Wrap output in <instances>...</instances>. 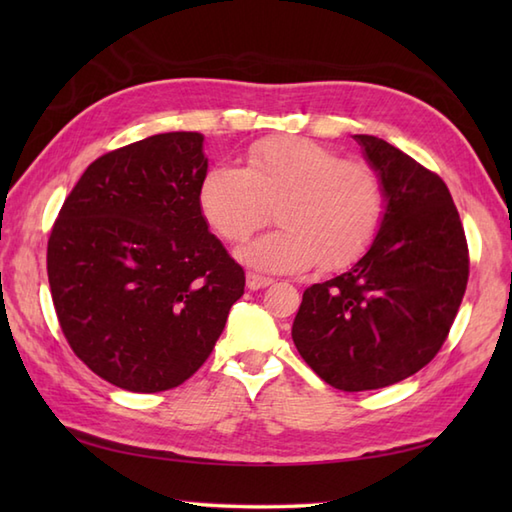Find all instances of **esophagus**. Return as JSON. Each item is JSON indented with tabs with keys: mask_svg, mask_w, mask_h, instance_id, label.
<instances>
[{
	"mask_svg": "<svg viewBox=\"0 0 512 512\" xmlns=\"http://www.w3.org/2000/svg\"><path fill=\"white\" fill-rule=\"evenodd\" d=\"M270 284H273V279H270V277L257 275V273H248V275H246V286H248L250 290H262V288H266V286H270Z\"/></svg>",
	"mask_w": 512,
	"mask_h": 512,
	"instance_id": "34e87169",
	"label": "esophagus"
}]
</instances>
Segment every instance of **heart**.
Returning <instances> with one entry per match:
<instances>
[{"mask_svg": "<svg viewBox=\"0 0 512 512\" xmlns=\"http://www.w3.org/2000/svg\"><path fill=\"white\" fill-rule=\"evenodd\" d=\"M198 204L213 231L239 244L264 226L273 233L237 250L244 264L297 273L314 262L336 270L365 253L383 217V187L363 160L339 158L312 138L277 136L248 149L244 169L215 165L204 173Z\"/></svg>", "mask_w": 512, "mask_h": 512, "instance_id": "b5f03b06", "label": "heart"}]
</instances>
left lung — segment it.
<instances>
[{"label": "left lung", "mask_w": 512, "mask_h": 512, "mask_svg": "<svg viewBox=\"0 0 512 512\" xmlns=\"http://www.w3.org/2000/svg\"><path fill=\"white\" fill-rule=\"evenodd\" d=\"M383 187L372 246L347 273L303 292L292 341L325 383L380 389L438 354L469 281V248L447 184L383 138L356 134Z\"/></svg>", "instance_id": "left-lung-1"}]
</instances>
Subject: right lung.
Here are the masks:
<instances>
[{"label":"right lung","instance_id":"add662e5","mask_svg":"<svg viewBox=\"0 0 512 512\" xmlns=\"http://www.w3.org/2000/svg\"><path fill=\"white\" fill-rule=\"evenodd\" d=\"M204 136L169 132L94 160L48 239L61 330L96 376L127 391L182 385L213 352L244 270L209 233Z\"/></svg>","mask_w":512,"mask_h":512}]
</instances>
